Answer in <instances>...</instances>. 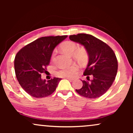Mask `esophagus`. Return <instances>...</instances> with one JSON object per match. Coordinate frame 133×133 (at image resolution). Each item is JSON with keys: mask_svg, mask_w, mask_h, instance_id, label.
Listing matches in <instances>:
<instances>
[{"mask_svg": "<svg viewBox=\"0 0 133 133\" xmlns=\"http://www.w3.org/2000/svg\"><path fill=\"white\" fill-rule=\"evenodd\" d=\"M64 78H65V79H68V80H69V81H73V79H72V78H71V77H64Z\"/></svg>", "mask_w": 133, "mask_h": 133, "instance_id": "esophagus-1", "label": "esophagus"}]
</instances>
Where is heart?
<instances>
[{"mask_svg": "<svg viewBox=\"0 0 133 133\" xmlns=\"http://www.w3.org/2000/svg\"><path fill=\"white\" fill-rule=\"evenodd\" d=\"M77 44L74 42L67 41L63 43L62 45L61 48L63 52L69 54V55L73 56L76 61L82 64H84L86 63L88 59V54L87 51L83 48L77 49ZM56 52L54 51L51 56V61H54L55 57ZM79 70V66L77 65H72L71 66L64 67L58 72V74L62 77H71L75 75L76 72Z\"/></svg>", "mask_w": 133, "mask_h": 133, "instance_id": "obj_1", "label": "heart"}]
</instances>
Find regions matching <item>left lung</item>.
I'll use <instances>...</instances> for the list:
<instances>
[{"label":"left lung","mask_w":133,"mask_h":133,"mask_svg":"<svg viewBox=\"0 0 133 133\" xmlns=\"http://www.w3.org/2000/svg\"><path fill=\"white\" fill-rule=\"evenodd\" d=\"M71 41L82 45L88 54L89 61L82 81L83 86L76 92L83 97L95 99L104 94L111 86L117 74L118 63L113 50L107 43L87 34L70 36ZM93 79H89V76Z\"/></svg>","instance_id":"obj_1"}]
</instances>
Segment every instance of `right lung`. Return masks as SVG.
<instances>
[{
    "mask_svg": "<svg viewBox=\"0 0 133 133\" xmlns=\"http://www.w3.org/2000/svg\"><path fill=\"white\" fill-rule=\"evenodd\" d=\"M68 36H48L36 39L26 45L16 54L14 70L16 77L23 90L32 97L42 98L50 96L56 90L61 78L42 80L51 56L57 45Z\"/></svg>",
    "mask_w": 133,
    "mask_h": 133,
    "instance_id": "1",
    "label": "right lung"
}]
</instances>
